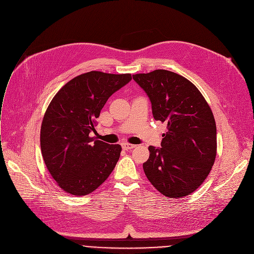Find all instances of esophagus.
Segmentation results:
<instances>
[{
    "label": "esophagus",
    "mask_w": 254,
    "mask_h": 254,
    "mask_svg": "<svg viewBox=\"0 0 254 254\" xmlns=\"http://www.w3.org/2000/svg\"><path fill=\"white\" fill-rule=\"evenodd\" d=\"M136 145H133V144H129V143H122V148L124 150H131L133 148H135Z\"/></svg>",
    "instance_id": "34e87169"
}]
</instances>
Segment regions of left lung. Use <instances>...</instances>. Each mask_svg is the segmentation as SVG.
<instances>
[{
    "label": "left lung",
    "instance_id": "8db88e82",
    "mask_svg": "<svg viewBox=\"0 0 254 254\" xmlns=\"http://www.w3.org/2000/svg\"><path fill=\"white\" fill-rule=\"evenodd\" d=\"M145 91L156 121L167 125L161 148L149 146L144 172L160 193L179 198L194 192L208 176L216 156V125L199 90L186 78L155 70L133 75Z\"/></svg>",
    "mask_w": 254,
    "mask_h": 254
}]
</instances>
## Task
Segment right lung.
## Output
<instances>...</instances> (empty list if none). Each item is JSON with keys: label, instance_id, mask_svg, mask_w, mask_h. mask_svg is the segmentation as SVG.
Segmentation results:
<instances>
[{"label": "right lung", "instance_id": "add662e5", "mask_svg": "<svg viewBox=\"0 0 254 254\" xmlns=\"http://www.w3.org/2000/svg\"><path fill=\"white\" fill-rule=\"evenodd\" d=\"M131 79V74L91 71L69 81L51 101L41 126V150L51 176L67 193H91L115 168L121 146L90 134L109 97Z\"/></svg>", "mask_w": 254, "mask_h": 254}]
</instances>
